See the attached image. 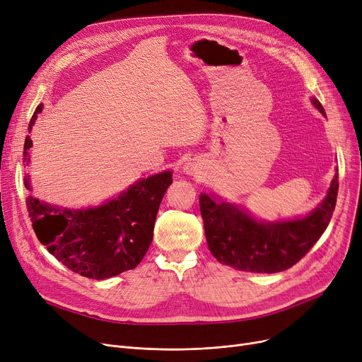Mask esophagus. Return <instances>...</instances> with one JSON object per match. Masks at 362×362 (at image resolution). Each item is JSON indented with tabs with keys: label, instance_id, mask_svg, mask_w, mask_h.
Segmentation results:
<instances>
[{
	"label": "esophagus",
	"instance_id": "34e87169",
	"mask_svg": "<svg viewBox=\"0 0 362 362\" xmlns=\"http://www.w3.org/2000/svg\"><path fill=\"white\" fill-rule=\"evenodd\" d=\"M187 169V172H188V174H190V172H193V169H192V166H187L185 168Z\"/></svg>",
	"mask_w": 362,
	"mask_h": 362
}]
</instances>
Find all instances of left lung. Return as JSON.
Wrapping results in <instances>:
<instances>
[{
  "label": "left lung",
  "mask_w": 362,
  "mask_h": 362,
  "mask_svg": "<svg viewBox=\"0 0 362 362\" xmlns=\"http://www.w3.org/2000/svg\"><path fill=\"white\" fill-rule=\"evenodd\" d=\"M322 115L318 100H313ZM339 177L318 208L302 219L259 222L228 203L200 194L199 204L208 247L218 262L249 272H280L298 264L318 242L333 216Z\"/></svg>",
  "instance_id": "8db88e82"
}]
</instances>
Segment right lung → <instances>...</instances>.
Returning <instances> with one entry per match:
<instances>
[{"label": "right lung", "instance_id": "add662e5", "mask_svg": "<svg viewBox=\"0 0 362 362\" xmlns=\"http://www.w3.org/2000/svg\"><path fill=\"white\" fill-rule=\"evenodd\" d=\"M42 110L33 112L30 131ZM30 136L25 140L23 160L29 163ZM172 172L148 177L131 185L117 199L94 209L67 211L29 196L26 208L40 242L64 267L83 277L103 280L141 262L153 240L154 221ZM29 188L28 180H25Z\"/></svg>", "mask_w": 362, "mask_h": 362}]
</instances>
